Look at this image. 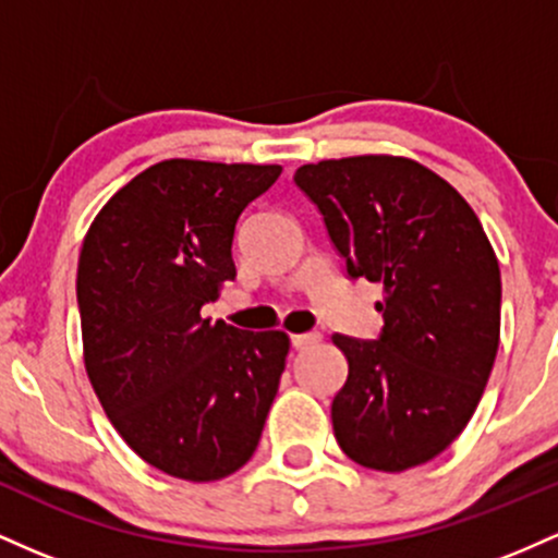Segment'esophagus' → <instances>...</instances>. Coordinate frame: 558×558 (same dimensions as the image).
Wrapping results in <instances>:
<instances>
[{"instance_id": "esophagus-1", "label": "esophagus", "mask_w": 558, "mask_h": 558, "mask_svg": "<svg viewBox=\"0 0 558 558\" xmlns=\"http://www.w3.org/2000/svg\"><path fill=\"white\" fill-rule=\"evenodd\" d=\"M290 340H292V348H295V350H305V348L316 345V342L322 340V335H318V331H305V335H292Z\"/></svg>"}]
</instances>
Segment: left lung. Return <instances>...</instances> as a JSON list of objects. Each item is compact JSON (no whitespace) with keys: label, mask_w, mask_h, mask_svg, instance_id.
I'll return each instance as SVG.
<instances>
[{"label":"left lung","mask_w":558,"mask_h":558,"mask_svg":"<svg viewBox=\"0 0 558 558\" xmlns=\"http://www.w3.org/2000/svg\"><path fill=\"white\" fill-rule=\"evenodd\" d=\"M350 279L385 287L377 340L335 335L348 379L331 427L348 459L403 472L440 456L477 409L500 340V268L446 179L392 155L300 166Z\"/></svg>","instance_id":"1"}]
</instances>
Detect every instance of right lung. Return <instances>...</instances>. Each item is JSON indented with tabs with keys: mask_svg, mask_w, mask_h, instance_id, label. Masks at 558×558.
<instances>
[{
	"mask_svg": "<svg viewBox=\"0 0 558 558\" xmlns=\"http://www.w3.org/2000/svg\"><path fill=\"white\" fill-rule=\"evenodd\" d=\"M281 166L162 160L86 231L76 298L89 381L149 466L213 482L245 466L277 398L290 337L199 316L236 277L242 210Z\"/></svg>",
	"mask_w": 558,
	"mask_h": 558,
	"instance_id": "obj_1",
	"label": "right lung"
}]
</instances>
